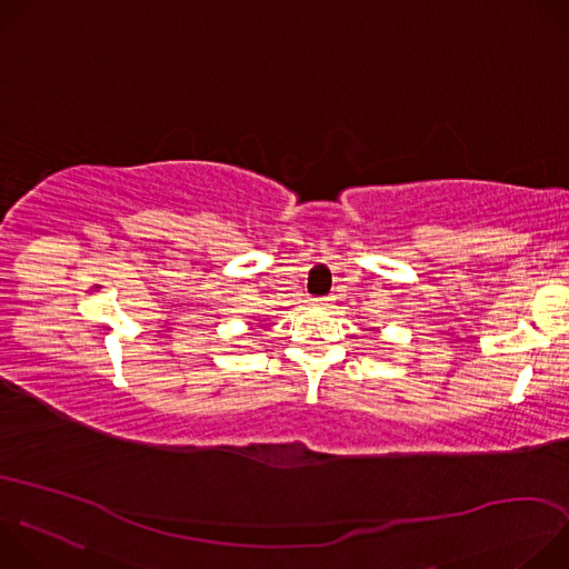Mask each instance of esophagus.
<instances>
[{
	"instance_id": "34e87169",
	"label": "esophagus",
	"mask_w": 569,
	"mask_h": 569,
	"mask_svg": "<svg viewBox=\"0 0 569 569\" xmlns=\"http://www.w3.org/2000/svg\"><path fill=\"white\" fill-rule=\"evenodd\" d=\"M333 303V297H315L312 299V306H317V308H329Z\"/></svg>"
}]
</instances>
